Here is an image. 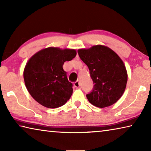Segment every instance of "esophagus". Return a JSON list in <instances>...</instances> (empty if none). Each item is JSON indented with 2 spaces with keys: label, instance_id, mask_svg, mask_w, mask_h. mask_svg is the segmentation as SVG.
I'll use <instances>...</instances> for the list:
<instances>
[{
  "label": "esophagus",
  "instance_id": "esophagus-1",
  "mask_svg": "<svg viewBox=\"0 0 151 151\" xmlns=\"http://www.w3.org/2000/svg\"><path fill=\"white\" fill-rule=\"evenodd\" d=\"M74 86L76 88L79 87V86H80V82H79V81H76L75 83H74Z\"/></svg>",
  "mask_w": 151,
  "mask_h": 151
}]
</instances>
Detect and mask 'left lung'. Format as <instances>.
<instances>
[{
  "mask_svg": "<svg viewBox=\"0 0 151 151\" xmlns=\"http://www.w3.org/2000/svg\"><path fill=\"white\" fill-rule=\"evenodd\" d=\"M81 59L87 65L93 88L86 94L88 101L99 108L111 106L122 96L127 83L122 60L113 50L103 45L79 49Z\"/></svg>",
  "mask_w": 151,
  "mask_h": 151,
  "instance_id": "left-lung-1",
  "label": "left lung"
}]
</instances>
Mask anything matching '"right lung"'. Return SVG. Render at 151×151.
Segmentation results:
<instances>
[{"mask_svg": "<svg viewBox=\"0 0 151 151\" xmlns=\"http://www.w3.org/2000/svg\"><path fill=\"white\" fill-rule=\"evenodd\" d=\"M76 55L75 50L49 47L30 58L24 70V80L36 101L47 108L55 109L69 100L73 85L68 81L63 66Z\"/></svg>", "mask_w": 151, "mask_h": 151, "instance_id": "right-lung-1", "label": "right lung"}]
</instances>
